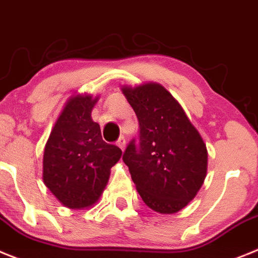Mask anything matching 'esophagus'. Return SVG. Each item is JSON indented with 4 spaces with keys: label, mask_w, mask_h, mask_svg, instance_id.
<instances>
[{
    "label": "esophagus",
    "mask_w": 258,
    "mask_h": 258,
    "mask_svg": "<svg viewBox=\"0 0 258 258\" xmlns=\"http://www.w3.org/2000/svg\"><path fill=\"white\" fill-rule=\"evenodd\" d=\"M117 145L119 146L120 149L124 150V148H126V140H124V138H119V140L117 141Z\"/></svg>",
    "instance_id": "obj_1"
}]
</instances>
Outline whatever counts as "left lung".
I'll list each match as a JSON object with an SVG mask.
<instances>
[{"label":"left lung","mask_w":258,"mask_h":258,"mask_svg":"<svg viewBox=\"0 0 258 258\" xmlns=\"http://www.w3.org/2000/svg\"><path fill=\"white\" fill-rule=\"evenodd\" d=\"M139 119V144L132 140L123 154L144 203L172 215L185 208L207 175L208 153L198 130L182 106L155 82L122 86Z\"/></svg>","instance_id":"left-lung-1"}]
</instances>
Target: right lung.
<instances>
[{
    "mask_svg": "<svg viewBox=\"0 0 258 258\" xmlns=\"http://www.w3.org/2000/svg\"><path fill=\"white\" fill-rule=\"evenodd\" d=\"M99 96L74 94L64 104L43 152L42 178L57 201L71 210L92 207L103 194L110 168L122 157L106 144L91 112Z\"/></svg>",
    "mask_w": 258,
    "mask_h": 258,
    "instance_id": "right-lung-1",
    "label": "right lung"
}]
</instances>
